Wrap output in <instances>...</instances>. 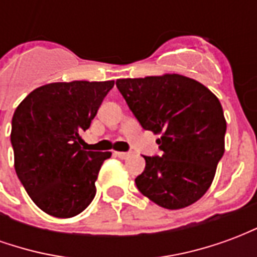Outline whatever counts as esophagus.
<instances>
[{
  "mask_svg": "<svg viewBox=\"0 0 257 257\" xmlns=\"http://www.w3.org/2000/svg\"><path fill=\"white\" fill-rule=\"evenodd\" d=\"M115 156L118 158H121V160H126L131 157V153H123V151H115Z\"/></svg>",
  "mask_w": 257,
  "mask_h": 257,
  "instance_id": "esophagus-1",
  "label": "esophagus"
}]
</instances>
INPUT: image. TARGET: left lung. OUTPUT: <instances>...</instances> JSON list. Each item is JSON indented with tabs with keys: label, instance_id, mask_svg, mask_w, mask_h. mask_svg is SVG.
<instances>
[{
	"label": "left lung",
	"instance_id": "8db88e82",
	"mask_svg": "<svg viewBox=\"0 0 257 257\" xmlns=\"http://www.w3.org/2000/svg\"><path fill=\"white\" fill-rule=\"evenodd\" d=\"M117 88L146 131L160 135L161 157H146L139 191L165 209L204 195L224 154L226 118L205 85L180 74L117 79Z\"/></svg>",
	"mask_w": 257,
	"mask_h": 257
}]
</instances>
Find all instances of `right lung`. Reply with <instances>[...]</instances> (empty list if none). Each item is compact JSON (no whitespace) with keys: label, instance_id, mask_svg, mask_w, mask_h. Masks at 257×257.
<instances>
[{"label":"right lung","instance_id":"obj_1","mask_svg":"<svg viewBox=\"0 0 257 257\" xmlns=\"http://www.w3.org/2000/svg\"><path fill=\"white\" fill-rule=\"evenodd\" d=\"M114 81L52 82L26 96L12 118L15 171L33 202L55 217H73L95 198L110 151H85L90 126Z\"/></svg>","mask_w":257,"mask_h":257}]
</instances>
